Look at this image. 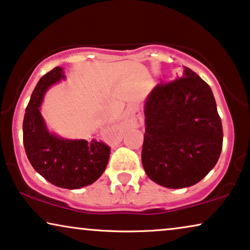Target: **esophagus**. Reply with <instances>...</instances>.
<instances>
[{
	"label": "esophagus",
	"instance_id": "obj_1",
	"mask_svg": "<svg viewBox=\"0 0 250 250\" xmlns=\"http://www.w3.org/2000/svg\"><path fill=\"white\" fill-rule=\"evenodd\" d=\"M125 125H129V127H135V125L138 123L137 118H136V115L134 114V113H128L127 116H125Z\"/></svg>",
	"mask_w": 250,
	"mask_h": 250
}]
</instances>
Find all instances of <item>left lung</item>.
Masks as SVG:
<instances>
[{
	"label": "left lung",
	"instance_id": "8db88e82",
	"mask_svg": "<svg viewBox=\"0 0 250 250\" xmlns=\"http://www.w3.org/2000/svg\"><path fill=\"white\" fill-rule=\"evenodd\" d=\"M144 170L169 188L197 184L217 164L223 128L212 91L188 67L182 78L160 82L145 104Z\"/></svg>",
	"mask_w": 250,
	"mask_h": 250
}]
</instances>
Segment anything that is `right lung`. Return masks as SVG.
Returning <instances> with one entry per match:
<instances>
[{
    "label": "right lung",
    "mask_w": 250,
    "mask_h": 250,
    "mask_svg": "<svg viewBox=\"0 0 250 250\" xmlns=\"http://www.w3.org/2000/svg\"><path fill=\"white\" fill-rule=\"evenodd\" d=\"M64 78L62 69L55 67L40 79L26 107L22 141L29 162L42 177L58 188L75 189L101 177L111 147L96 139H62L46 130L39 107L49 86Z\"/></svg>",
    "instance_id": "obj_1"
}]
</instances>
